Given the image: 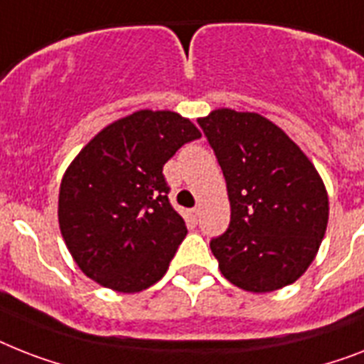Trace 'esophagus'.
<instances>
[{
	"mask_svg": "<svg viewBox=\"0 0 364 364\" xmlns=\"http://www.w3.org/2000/svg\"><path fill=\"white\" fill-rule=\"evenodd\" d=\"M198 218H200V209H198V208L188 209V220H191L192 224H196Z\"/></svg>",
	"mask_w": 364,
	"mask_h": 364,
	"instance_id": "1",
	"label": "esophagus"
}]
</instances>
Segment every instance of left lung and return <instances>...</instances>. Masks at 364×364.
Returning <instances> with one entry per match:
<instances>
[{"instance_id": "left-lung-1", "label": "left lung", "mask_w": 364, "mask_h": 364, "mask_svg": "<svg viewBox=\"0 0 364 364\" xmlns=\"http://www.w3.org/2000/svg\"><path fill=\"white\" fill-rule=\"evenodd\" d=\"M228 188V230L213 239L233 286L267 294L294 284L314 262L329 220L320 173L280 127L256 112L218 108L198 119Z\"/></svg>"}]
</instances>
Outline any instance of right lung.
<instances>
[{
	"instance_id": "add662e5",
	"label": "right lung",
	"mask_w": 364,
	"mask_h": 364,
	"mask_svg": "<svg viewBox=\"0 0 364 364\" xmlns=\"http://www.w3.org/2000/svg\"><path fill=\"white\" fill-rule=\"evenodd\" d=\"M191 119L170 110L121 117L75 156L59 187V230L82 273L121 294L164 277L187 235L168 202L162 168L200 138Z\"/></svg>"
}]
</instances>
